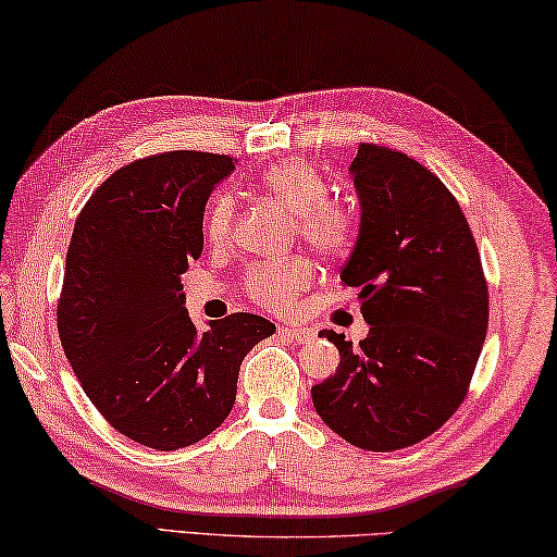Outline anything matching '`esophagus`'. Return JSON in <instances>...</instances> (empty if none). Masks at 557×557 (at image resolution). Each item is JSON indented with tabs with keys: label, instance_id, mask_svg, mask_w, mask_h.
<instances>
[{
	"label": "esophagus",
	"instance_id": "1",
	"mask_svg": "<svg viewBox=\"0 0 557 557\" xmlns=\"http://www.w3.org/2000/svg\"><path fill=\"white\" fill-rule=\"evenodd\" d=\"M281 337H288L298 344H310L314 339V330L310 327H290V324H281L278 327Z\"/></svg>",
	"mask_w": 557,
	"mask_h": 557
}]
</instances>
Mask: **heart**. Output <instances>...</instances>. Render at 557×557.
Returning a JSON list of instances; mask_svg holds the SVG:
<instances>
[{
	"instance_id": "b5f03b06",
	"label": "heart",
	"mask_w": 557,
	"mask_h": 557,
	"mask_svg": "<svg viewBox=\"0 0 557 557\" xmlns=\"http://www.w3.org/2000/svg\"><path fill=\"white\" fill-rule=\"evenodd\" d=\"M264 196L296 215V235L324 259H342L349 255L359 237V211L351 201L330 194V184L312 162L302 157L267 166L257 180ZM235 198L227 191L218 194L206 213V237L211 245H225L235 227ZM318 271L308 257H290L286 261H259L251 267L243 290L245 296L271 312H288L296 308L298 296L308 290Z\"/></svg>"
}]
</instances>
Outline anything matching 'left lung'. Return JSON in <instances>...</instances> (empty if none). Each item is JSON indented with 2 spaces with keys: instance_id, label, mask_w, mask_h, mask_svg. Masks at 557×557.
<instances>
[{
  "instance_id": "left-lung-1",
  "label": "left lung",
  "mask_w": 557,
  "mask_h": 557,
  "mask_svg": "<svg viewBox=\"0 0 557 557\" xmlns=\"http://www.w3.org/2000/svg\"><path fill=\"white\" fill-rule=\"evenodd\" d=\"M349 172L361 227L344 286L359 288L369 337L339 349V369L312 387L334 434L366 450L432 436L460 403L487 334V281L470 225L436 174L405 152L361 143Z\"/></svg>"
}]
</instances>
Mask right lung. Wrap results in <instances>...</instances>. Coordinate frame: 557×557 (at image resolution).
<instances>
[{
  "label": "right lung",
  "mask_w": 557,
  "mask_h": 557,
  "mask_svg": "<svg viewBox=\"0 0 557 557\" xmlns=\"http://www.w3.org/2000/svg\"><path fill=\"white\" fill-rule=\"evenodd\" d=\"M227 154L172 150L115 170L72 230L58 300L62 349L103 419L143 446L174 450L223 424L239 363L276 324L233 312L203 334L182 276L203 249L211 188Z\"/></svg>",
  "instance_id": "1"
}]
</instances>
